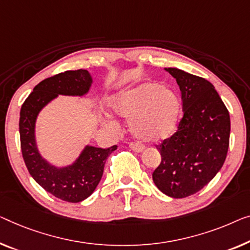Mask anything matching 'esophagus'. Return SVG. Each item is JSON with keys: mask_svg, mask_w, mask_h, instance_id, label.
Wrapping results in <instances>:
<instances>
[{"mask_svg": "<svg viewBox=\"0 0 250 250\" xmlns=\"http://www.w3.org/2000/svg\"><path fill=\"white\" fill-rule=\"evenodd\" d=\"M129 147L131 148L133 151H136V152H141V151L145 150L144 145H141L139 143H133V141H132V143H130Z\"/></svg>", "mask_w": 250, "mask_h": 250, "instance_id": "1", "label": "esophagus"}]
</instances>
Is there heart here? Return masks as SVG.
<instances>
[{"instance_id": "b5f03b06", "label": "heart", "mask_w": 250, "mask_h": 250, "mask_svg": "<svg viewBox=\"0 0 250 250\" xmlns=\"http://www.w3.org/2000/svg\"><path fill=\"white\" fill-rule=\"evenodd\" d=\"M111 106L119 117L128 119L132 135L145 141H158L172 136L181 111L178 96L151 82L118 93ZM107 124L115 125L114 119L107 117Z\"/></svg>"}]
</instances>
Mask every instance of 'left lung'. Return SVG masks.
<instances>
[{"instance_id": "left-lung-1", "label": "left lung", "mask_w": 250, "mask_h": 250, "mask_svg": "<svg viewBox=\"0 0 250 250\" xmlns=\"http://www.w3.org/2000/svg\"><path fill=\"white\" fill-rule=\"evenodd\" d=\"M166 70L180 86L183 118L176 132L156 146L162 162L152 180L164 194L183 199L202 189L221 169L229 148L230 115L206 78Z\"/></svg>"}]
</instances>
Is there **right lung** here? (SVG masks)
<instances>
[{
  "label": "right lung",
  "instance_id": "obj_1",
  "mask_svg": "<svg viewBox=\"0 0 250 250\" xmlns=\"http://www.w3.org/2000/svg\"><path fill=\"white\" fill-rule=\"evenodd\" d=\"M91 83L92 77L85 69L59 73L40 82L20 111L21 151L30 175L47 192L66 202H81L94 192L101 181L106 158L117 149V145L106 149L86 146L73 165L57 168L38 152L35 139L36 119L40 110L58 94L82 96L88 92Z\"/></svg>",
  "mask_w": 250,
  "mask_h": 250
}]
</instances>
